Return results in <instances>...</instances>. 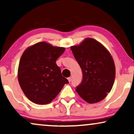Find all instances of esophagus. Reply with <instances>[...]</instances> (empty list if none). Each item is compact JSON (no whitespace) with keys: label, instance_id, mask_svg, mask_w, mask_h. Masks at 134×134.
Returning a JSON list of instances; mask_svg holds the SVG:
<instances>
[{"label":"esophagus","instance_id":"34e87169","mask_svg":"<svg viewBox=\"0 0 134 134\" xmlns=\"http://www.w3.org/2000/svg\"><path fill=\"white\" fill-rule=\"evenodd\" d=\"M68 81L70 82L71 81V80H72V77H68Z\"/></svg>","mask_w":134,"mask_h":134}]
</instances>
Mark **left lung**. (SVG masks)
Returning a JSON list of instances; mask_svg holds the SVG:
<instances>
[{
  "instance_id": "left-lung-1",
  "label": "left lung",
  "mask_w": 134,
  "mask_h": 134,
  "mask_svg": "<svg viewBox=\"0 0 134 134\" xmlns=\"http://www.w3.org/2000/svg\"><path fill=\"white\" fill-rule=\"evenodd\" d=\"M83 72L81 83L76 90L90 104L104 99L111 91L115 78L114 61L109 51L99 42L87 38L71 47Z\"/></svg>"
}]
</instances>
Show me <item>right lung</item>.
<instances>
[{
    "label": "right lung",
    "instance_id": "add662e5",
    "mask_svg": "<svg viewBox=\"0 0 134 134\" xmlns=\"http://www.w3.org/2000/svg\"><path fill=\"white\" fill-rule=\"evenodd\" d=\"M65 47L40 42L29 47L22 55L18 78L22 90L31 101L37 104L50 103L68 80L62 76L56 60Z\"/></svg>",
    "mask_w": 134,
    "mask_h": 134
}]
</instances>
